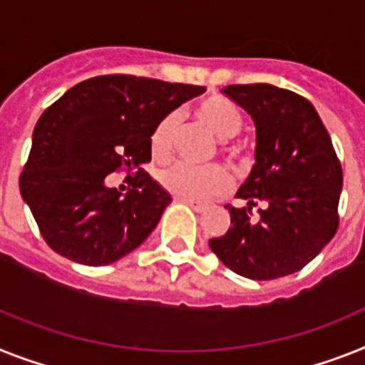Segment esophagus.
Returning <instances> with one entry per match:
<instances>
[{"label":"esophagus","instance_id":"obj_1","mask_svg":"<svg viewBox=\"0 0 365 365\" xmlns=\"http://www.w3.org/2000/svg\"><path fill=\"white\" fill-rule=\"evenodd\" d=\"M177 201H182L190 207V209H194L195 212H203L207 209V203H200V201H194V200H185V197H177Z\"/></svg>","mask_w":365,"mask_h":365}]
</instances>
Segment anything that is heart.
Returning a JSON list of instances; mask_svg holds the SVG:
<instances>
[{
  "mask_svg": "<svg viewBox=\"0 0 365 365\" xmlns=\"http://www.w3.org/2000/svg\"><path fill=\"white\" fill-rule=\"evenodd\" d=\"M195 115L207 126V130L220 141L235 140L242 132L244 117L237 106L222 96H210L195 108ZM179 130V115L171 111L164 115L150 132V153L158 160H164L171 155ZM230 158H239V153L233 149L225 150ZM158 182L170 194L185 200H207L210 195L230 188L231 180L227 171L220 165L210 168H192L186 164H171L158 173Z\"/></svg>",
  "mask_w": 365,
  "mask_h": 365,
  "instance_id": "obj_1",
  "label": "heart"
}]
</instances>
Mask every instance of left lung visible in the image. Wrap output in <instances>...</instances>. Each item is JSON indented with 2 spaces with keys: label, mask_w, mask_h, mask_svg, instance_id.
<instances>
[{
  "label": "left lung",
  "mask_w": 365,
  "mask_h": 365,
  "mask_svg": "<svg viewBox=\"0 0 365 365\" xmlns=\"http://www.w3.org/2000/svg\"><path fill=\"white\" fill-rule=\"evenodd\" d=\"M255 123V165L231 207L227 233L210 250L233 272L250 279H276L304 269L339 225L343 171L332 140L313 104L297 93L248 83L222 89ZM264 203L259 217L251 207Z\"/></svg>",
  "instance_id": "1"
}]
</instances>
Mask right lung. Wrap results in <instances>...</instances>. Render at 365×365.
<instances>
[{
	"mask_svg": "<svg viewBox=\"0 0 365 365\" xmlns=\"http://www.w3.org/2000/svg\"><path fill=\"white\" fill-rule=\"evenodd\" d=\"M201 93V86L106 74L80 81L44 110L20 194L53 252L101 267L153 233L171 195L141 168L150 160V132ZM121 169L136 170L125 196L106 186V177Z\"/></svg>",
	"mask_w": 365,
	"mask_h": 365,
	"instance_id": "add662e5",
	"label": "right lung"
}]
</instances>
